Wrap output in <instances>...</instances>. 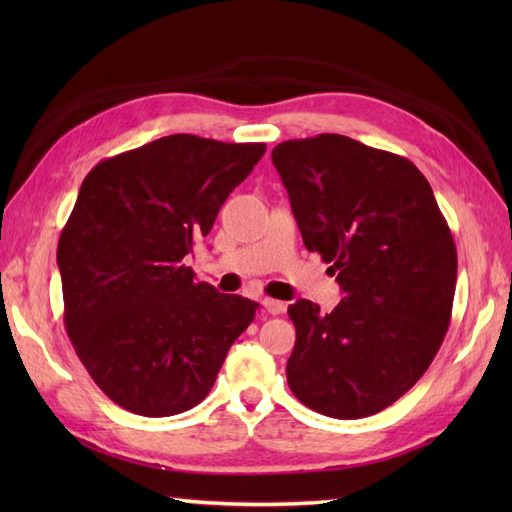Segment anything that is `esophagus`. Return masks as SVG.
<instances>
[{
    "label": "esophagus",
    "instance_id": "1",
    "mask_svg": "<svg viewBox=\"0 0 512 512\" xmlns=\"http://www.w3.org/2000/svg\"><path fill=\"white\" fill-rule=\"evenodd\" d=\"M262 306L266 308L268 314H281L286 310V303L279 301V299H270V297H264L262 299Z\"/></svg>",
    "mask_w": 512,
    "mask_h": 512
}]
</instances>
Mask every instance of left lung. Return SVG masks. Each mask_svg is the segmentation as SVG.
<instances>
[{
    "instance_id": "left-lung-1",
    "label": "left lung",
    "mask_w": 512,
    "mask_h": 512,
    "mask_svg": "<svg viewBox=\"0 0 512 512\" xmlns=\"http://www.w3.org/2000/svg\"><path fill=\"white\" fill-rule=\"evenodd\" d=\"M273 165L303 244L343 290L330 314L308 299L288 306V385L323 416H372L418 383L449 330L453 235L431 184L402 156L321 134L277 145Z\"/></svg>"
}]
</instances>
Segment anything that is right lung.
<instances>
[{
  "mask_svg": "<svg viewBox=\"0 0 512 512\" xmlns=\"http://www.w3.org/2000/svg\"><path fill=\"white\" fill-rule=\"evenodd\" d=\"M264 151L173 134L85 176L57 248L63 319L94 383L123 409L162 418L195 407L253 323L255 301L195 281L184 257Z\"/></svg>",
  "mask_w": 512,
  "mask_h": 512,
  "instance_id": "1",
  "label": "right lung"
}]
</instances>
